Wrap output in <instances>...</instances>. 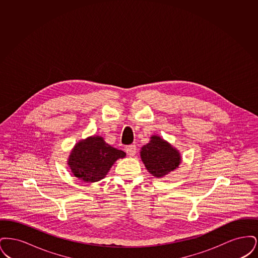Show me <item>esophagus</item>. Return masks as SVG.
<instances>
[{"instance_id":"1","label":"esophagus","mask_w":258,"mask_h":258,"mask_svg":"<svg viewBox=\"0 0 258 258\" xmlns=\"http://www.w3.org/2000/svg\"><path fill=\"white\" fill-rule=\"evenodd\" d=\"M125 152L130 157H134L136 154V146L135 145H128L125 148Z\"/></svg>"}]
</instances>
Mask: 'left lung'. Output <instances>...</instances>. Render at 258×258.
Wrapping results in <instances>:
<instances>
[{
	"label": "left lung",
	"instance_id": "obj_1",
	"mask_svg": "<svg viewBox=\"0 0 258 258\" xmlns=\"http://www.w3.org/2000/svg\"><path fill=\"white\" fill-rule=\"evenodd\" d=\"M150 139L140 151L141 160L148 171L161 178L178 168L182 160L179 151L158 135H153Z\"/></svg>",
	"mask_w": 258,
	"mask_h": 258
}]
</instances>
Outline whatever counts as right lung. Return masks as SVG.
<instances>
[{
	"mask_svg": "<svg viewBox=\"0 0 258 258\" xmlns=\"http://www.w3.org/2000/svg\"><path fill=\"white\" fill-rule=\"evenodd\" d=\"M124 157L123 151L108 145L101 136L94 135L75 144L68 164L75 177L94 183L103 179L114 162Z\"/></svg>",
	"mask_w": 258,
	"mask_h": 258,
	"instance_id": "right-lung-1",
	"label": "right lung"
}]
</instances>
